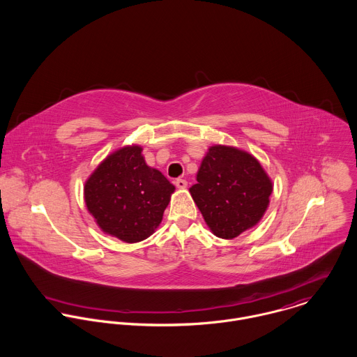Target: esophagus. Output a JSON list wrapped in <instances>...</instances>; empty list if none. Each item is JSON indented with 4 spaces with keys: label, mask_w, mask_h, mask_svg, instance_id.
Masks as SVG:
<instances>
[{
    "label": "esophagus",
    "mask_w": 357,
    "mask_h": 357,
    "mask_svg": "<svg viewBox=\"0 0 357 357\" xmlns=\"http://www.w3.org/2000/svg\"><path fill=\"white\" fill-rule=\"evenodd\" d=\"M174 184H176V187L180 188V190H184V188L187 187V181L183 180V178H177V180L174 181Z\"/></svg>",
    "instance_id": "obj_1"
}]
</instances>
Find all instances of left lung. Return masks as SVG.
<instances>
[{
  "instance_id": "left-lung-1",
  "label": "left lung",
  "mask_w": 357,
  "mask_h": 357,
  "mask_svg": "<svg viewBox=\"0 0 357 357\" xmlns=\"http://www.w3.org/2000/svg\"><path fill=\"white\" fill-rule=\"evenodd\" d=\"M190 188L211 232L222 239L239 236L262 218L272 181L253 155L228 146L208 149Z\"/></svg>"
}]
</instances>
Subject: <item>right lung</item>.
Listing matches in <instances>:
<instances>
[{
  "mask_svg": "<svg viewBox=\"0 0 357 357\" xmlns=\"http://www.w3.org/2000/svg\"><path fill=\"white\" fill-rule=\"evenodd\" d=\"M142 151L140 146H128L108 155L84 187L86 207L102 232L126 243L153 235L174 192Z\"/></svg>",
  "mask_w": 357,
  "mask_h": 357,
  "instance_id": "obj_1",
  "label": "right lung"
}]
</instances>
